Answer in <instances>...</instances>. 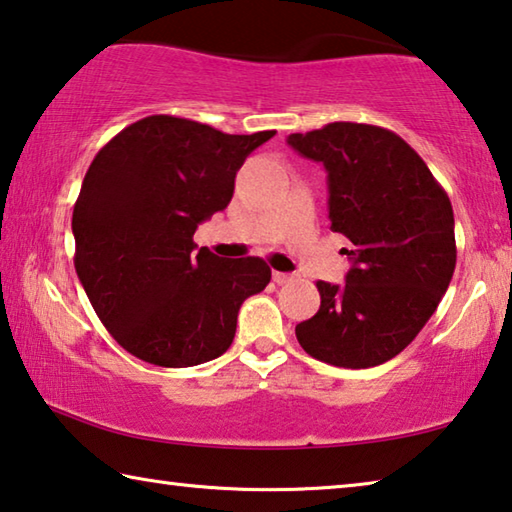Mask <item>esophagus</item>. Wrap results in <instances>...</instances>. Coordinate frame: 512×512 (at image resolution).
<instances>
[{"instance_id":"34e87169","label":"esophagus","mask_w":512,"mask_h":512,"mask_svg":"<svg viewBox=\"0 0 512 512\" xmlns=\"http://www.w3.org/2000/svg\"><path fill=\"white\" fill-rule=\"evenodd\" d=\"M291 280L289 273H282V271H273V282L275 284H287Z\"/></svg>"}]
</instances>
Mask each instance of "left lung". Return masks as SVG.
I'll return each instance as SVG.
<instances>
[{
    "label": "left lung",
    "instance_id": "8db88e82",
    "mask_svg": "<svg viewBox=\"0 0 512 512\" xmlns=\"http://www.w3.org/2000/svg\"><path fill=\"white\" fill-rule=\"evenodd\" d=\"M287 142L323 162L332 230L352 244L345 284L316 282L320 309L296 325L298 343L329 366H379L418 336L452 282V203L388 128L334 121Z\"/></svg>",
    "mask_w": 512,
    "mask_h": 512
}]
</instances>
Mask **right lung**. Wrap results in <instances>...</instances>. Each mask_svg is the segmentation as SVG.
<instances>
[{
	"label": "right lung",
	"instance_id": "add662e5",
	"mask_svg": "<svg viewBox=\"0 0 512 512\" xmlns=\"http://www.w3.org/2000/svg\"><path fill=\"white\" fill-rule=\"evenodd\" d=\"M273 135L151 115L94 155L72 214L74 266L101 323L133 357L187 368L232 345L241 302L264 291L271 268L262 257L196 253L194 232L228 207L241 164Z\"/></svg>",
	"mask_w": 512,
	"mask_h": 512
}]
</instances>
